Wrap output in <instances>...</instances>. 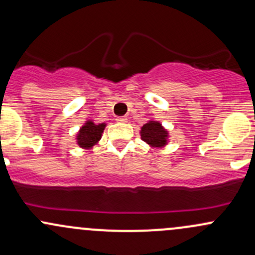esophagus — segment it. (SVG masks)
Listing matches in <instances>:
<instances>
[{"mask_svg": "<svg viewBox=\"0 0 255 255\" xmlns=\"http://www.w3.org/2000/svg\"><path fill=\"white\" fill-rule=\"evenodd\" d=\"M117 122H121V123H126L127 122V117L126 116H121V117H117L116 119Z\"/></svg>", "mask_w": 255, "mask_h": 255, "instance_id": "1", "label": "esophagus"}]
</instances>
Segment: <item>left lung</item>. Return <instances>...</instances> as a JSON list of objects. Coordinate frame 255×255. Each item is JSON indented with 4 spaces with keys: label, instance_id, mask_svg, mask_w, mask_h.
<instances>
[{
    "label": "left lung",
    "instance_id": "1",
    "mask_svg": "<svg viewBox=\"0 0 255 255\" xmlns=\"http://www.w3.org/2000/svg\"><path fill=\"white\" fill-rule=\"evenodd\" d=\"M141 139L153 147H162L167 144L168 132L157 121L145 123L140 130Z\"/></svg>",
    "mask_w": 255,
    "mask_h": 255
}]
</instances>
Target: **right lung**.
Here are the masks:
<instances>
[{"label":"right lung","mask_w":255,"mask_h":255,"mask_svg":"<svg viewBox=\"0 0 255 255\" xmlns=\"http://www.w3.org/2000/svg\"><path fill=\"white\" fill-rule=\"evenodd\" d=\"M105 123L96 125L92 121H87L85 126L80 129L77 134V144L85 149H91L102 138V133L104 132Z\"/></svg>","instance_id":"1"}]
</instances>
